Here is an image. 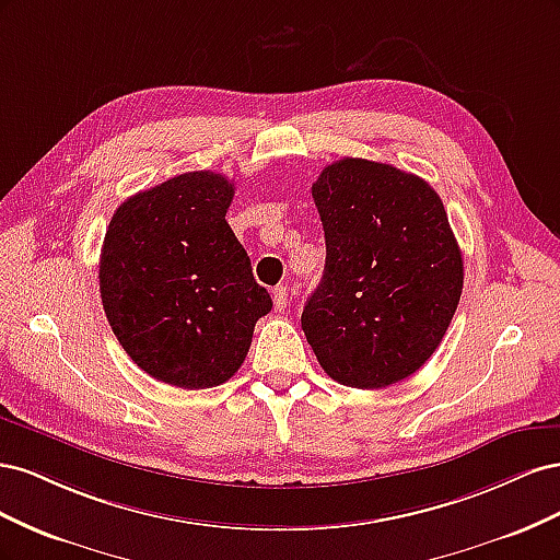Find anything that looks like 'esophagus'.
<instances>
[{
    "instance_id": "obj_1",
    "label": "esophagus",
    "mask_w": 560,
    "mask_h": 560,
    "mask_svg": "<svg viewBox=\"0 0 560 560\" xmlns=\"http://www.w3.org/2000/svg\"><path fill=\"white\" fill-rule=\"evenodd\" d=\"M287 287L284 284H278V287H273V306H276V311H284L287 308Z\"/></svg>"
}]
</instances>
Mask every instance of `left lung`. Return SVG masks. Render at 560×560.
<instances>
[{
    "instance_id": "obj_1",
    "label": "left lung",
    "mask_w": 560,
    "mask_h": 560,
    "mask_svg": "<svg viewBox=\"0 0 560 560\" xmlns=\"http://www.w3.org/2000/svg\"><path fill=\"white\" fill-rule=\"evenodd\" d=\"M325 276L301 327L334 381L399 383L442 343L463 294V252L442 198L395 165L341 159L313 184Z\"/></svg>"
}]
</instances>
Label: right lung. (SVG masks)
<instances>
[{
    "instance_id": "1",
    "label": "right lung",
    "mask_w": 560,
    "mask_h": 560,
    "mask_svg": "<svg viewBox=\"0 0 560 560\" xmlns=\"http://www.w3.org/2000/svg\"><path fill=\"white\" fill-rule=\"evenodd\" d=\"M233 184L184 173L116 208L100 254V296L128 358L161 383H226L273 308L226 222Z\"/></svg>"
}]
</instances>
